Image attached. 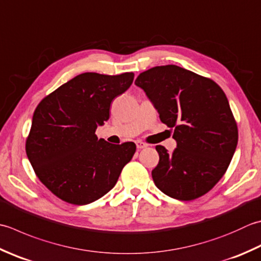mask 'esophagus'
Segmentation results:
<instances>
[{"label": "esophagus", "mask_w": 261, "mask_h": 261, "mask_svg": "<svg viewBox=\"0 0 261 261\" xmlns=\"http://www.w3.org/2000/svg\"><path fill=\"white\" fill-rule=\"evenodd\" d=\"M136 145H137L138 149H144V148H146V147L148 146L147 144H145V142H142V141H140V140H138V141L136 142Z\"/></svg>", "instance_id": "obj_1"}]
</instances>
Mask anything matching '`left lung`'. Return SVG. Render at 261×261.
<instances>
[{
  "mask_svg": "<svg viewBox=\"0 0 261 261\" xmlns=\"http://www.w3.org/2000/svg\"><path fill=\"white\" fill-rule=\"evenodd\" d=\"M135 84L163 123L174 127L173 152L156 146L160 162L151 171L156 187L182 201L206 195L225 174L238 145V125L225 93L214 80L173 64L145 71Z\"/></svg>",
  "mask_w": 261,
  "mask_h": 261,
  "instance_id": "obj_1",
  "label": "left lung"
}]
</instances>
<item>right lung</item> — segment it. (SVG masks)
I'll use <instances>...</instances> for the list:
<instances>
[{
	"label": "right lung",
	"instance_id": "add662e5",
	"mask_svg": "<svg viewBox=\"0 0 261 261\" xmlns=\"http://www.w3.org/2000/svg\"><path fill=\"white\" fill-rule=\"evenodd\" d=\"M134 76L81 73L36 107L25 152L39 181L61 200L87 205L101 198L135 155V142L113 145L95 135Z\"/></svg>",
	"mask_w": 261,
	"mask_h": 261
}]
</instances>
